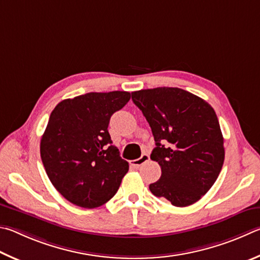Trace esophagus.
<instances>
[{
    "label": "esophagus",
    "mask_w": 260,
    "mask_h": 260,
    "mask_svg": "<svg viewBox=\"0 0 260 260\" xmlns=\"http://www.w3.org/2000/svg\"><path fill=\"white\" fill-rule=\"evenodd\" d=\"M148 160H149V155H148V154H143V155L140 156L139 158H136V160L130 161V165L133 166V167L138 168V167H140V166H143L144 163H146Z\"/></svg>",
    "instance_id": "esophagus-1"
}]
</instances>
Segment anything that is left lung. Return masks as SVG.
I'll list each match as a JSON object with an SVG mask.
<instances>
[{
	"label": "left lung",
	"instance_id": "obj_1",
	"mask_svg": "<svg viewBox=\"0 0 260 260\" xmlns=\"http://www.w3.org/2000/svg\"><path fill=\"white\" fill-rule=\"evenodd\" d=\"M131 94L151 126L156 145L151 158L162 171L149 190L175 207L199 201L224 165V138L216 112L206 100L179 88L163 86Z\"/></svg>",
	"mask_w": 260,
	"mask_h": 260
}]
</instances>
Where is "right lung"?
Here are the masks:
<instances>
[{"mask_svg":"<svg viewBox=\"0 0 260 260\" xmlns=\"http://www.w3.org/2000/svg\"><path fill=\"white\" fill-rule=\"evenodd\" d=\"M129 100L126 91L89 92L62 100L50 115L41 158L54 188L75 206H103L129 170L107 129L111 116Z\"/></svg>","mask_w":260,"mask_h":260,"instance_id":"obj_1","label":"right lung"}]
</instances>
